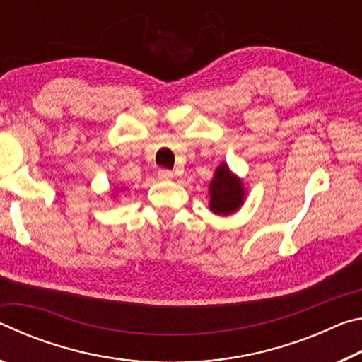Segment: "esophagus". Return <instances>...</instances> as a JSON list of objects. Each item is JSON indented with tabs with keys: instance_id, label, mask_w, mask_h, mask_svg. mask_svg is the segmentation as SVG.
<instances>
[{
	"instance_id": "34e87169",
	"label": "esophagus",
	"mask_w": 362,
	"mask_h": 362,
	"mask_svg": "<svg viewBox=\"0 0 362 362\" xmlns=\"http://www.w3.org/2000/svg\"><path fill=\"white\" fill-rule=\"evenodd\" d=\"M173 175H174V173L173 170H169V169H159L158 170V177L161 180H168V179H173Z\"/></svg>"
}]
</instances>
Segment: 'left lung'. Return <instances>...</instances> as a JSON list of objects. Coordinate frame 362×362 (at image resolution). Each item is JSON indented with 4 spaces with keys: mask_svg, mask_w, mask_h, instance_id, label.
I'll return each mask as SVG.
<instances>
[{
    "mask_svg": "<svg viewBox=\"0 0 362 362\" xmlns=\"http://www.w3.org/2000/svg\"><path fill=\"white\" fill-rule=\"evenodd\" d=\"M211 211L220 216H228L243 204L244 189L238 177L233 175L226 164L218 166L216 177L211 182Z\"/></svg>",
    "mask_w": 362,
    "mask_h": 362,
    "instance_id": "left-lung-1",
    "label": "left lung"
}]
</instances>
